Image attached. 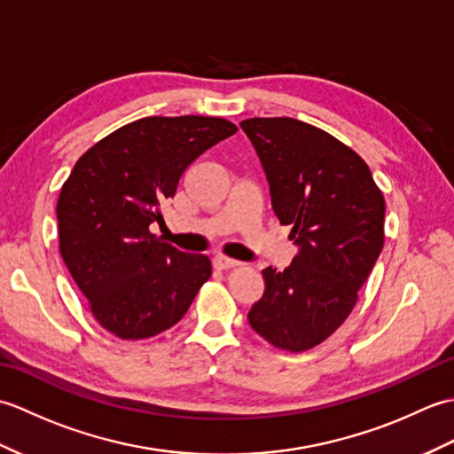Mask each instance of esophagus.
Instances as JSON below:
<instances>
[{"instance_id": "obj_1", "label": "esophagus", "mask_w": 454, "mask_h": 454, "mask_svg": "<svg viewBox=\"0 0 454 454\" xmlns=\"http://www.w3.org/2000/svg\"><path fill=\"white\" fill-rule=\"evenodd\" d=\"M212 265H215V269H218V271H226V269L238 267L239 262H236V259H230L226 255H216L215 259H212Z\"/></svg>"}]
</instances>
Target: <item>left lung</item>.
<instances>
[{
    "label": "left lung",
    "mask_w": 454,
    "mask_h": 454,
    "mask_svg": "<svg viewBox=\"0 0 454 454\" xmlns=\"http://www.w3.org/2000/svg\"><path fill=\"white\" fill-rule=\"evenodd\" d=\"M242 124L257 152L278 222L298 254L285 271L263 269L265 293L249 325L277 349L325 341L356 304L384 246V197L359 153L291 117Z\"/></svg>",
    "instance_id": "obj_1"
}]
</instances>
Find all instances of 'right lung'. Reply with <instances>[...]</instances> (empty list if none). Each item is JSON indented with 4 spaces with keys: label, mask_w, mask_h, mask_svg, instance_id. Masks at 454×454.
Returning <instances> with one entry per match:
<instances>
[{
    "label": "right lung",
    "mask_w": 454,
    "mask_h": 454,
    "mask_svg": "<svg viewBox=\"0 0 454 454\" xmlns=\"http://www.w3.org/2000/svg\"><path fill=\"white\" fill-rule=\"evenodd\" d=\"M238 130L220 117H146L111 132L75 161L58 197L60 255L95 320L121 340L176 325L210 273L150 232L161 205L202 152Z\"/></svg>",
    "instance_id": "1"
}]
</instances>
